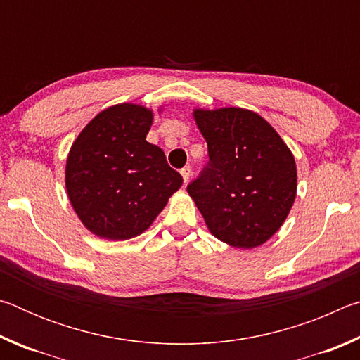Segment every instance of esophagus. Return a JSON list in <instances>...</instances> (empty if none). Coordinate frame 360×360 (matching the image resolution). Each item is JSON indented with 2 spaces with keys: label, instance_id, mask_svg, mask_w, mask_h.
Returning <instances> with one entry per match:
<instances>
[{
  "label": "esophagus",
  "instance_id": "obj_1",
  "mask_svg": "<svg viewBox=\"0 0 360 360\" xmlns=\"http://www.w3.org/2000/svg\"><path fill=\"white\" fill-rule=\"evenodd\" d=\"M181 174H182V179H184V182H187L188 179H191L192 176V168L191 167H184L181 169Z\"/></svg>",
  "mask_w": 360,
  "mask_h": 360
}]
</instances>
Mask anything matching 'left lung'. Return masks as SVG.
Returning a JSON list of instances; mask_svg holds the SVG:
<instances>
[{
	"label": "left lung",
	"mask_w": 360,
	"mask_h": 360,
	"mask_svg": "<svg viewBox=\"0 0 360 360\" xmlns=\"http://www.w3.org/2000/svg\"><path fill=\"white\" fill-rule=\"evenodd\" d=\"M210 162L187 192L217 240L252 249L271 238L297 195V165L288 144L257 112L193 109Z\"/></svg>",
	"instance_id": "left-lung-1"
}]
</instances>
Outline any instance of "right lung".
I'll list each match as a JSON object with an SVG mask.
<instances>
[{
	"instance_id": "obj_1",
	"label": "right lung",
	"mask_w": 360,
	"mask_h": 360,
	"mask_svg": "<svg viewBox=\"0 0 360 360\" xmlns=\"http://www.w3.org/2000/svg\"><path fill=\"white\" fill-rule=\"evenodd\" d=\"M152 122V109L120 103L96 114L71 144L66 192L84 227L100 238L141 235L182 186L163 150L146 141Z\"/></svg>"
}]
</instances>
